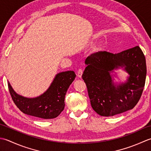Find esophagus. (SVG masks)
Listing matches in <instances>:
<instances>
[{
	"instance_id": "esophagus-1",
	"label": "esophagus",
	"mask_w": 151,
	"mask_h": 151,
	"mask_svg": "<svg viewBox=\"0 0 151 151\" xmlns=\"http://www.w3.org/2000/svg\"><path fill=\"white\" fill-rule=\"evenodd\" d=\"M83 71L82 69H79V70H78V72H77V74H78V78H81L82 74H83Z\"/></svg>"
}]
</instances>
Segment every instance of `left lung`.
<instances>
[{
    "mask_svg": "<svg viewBox=\"0 0 151 151\" xmlns=\"http://www.w3.org/2000/svg\"><path fill=\"white\" fill-rule=\"evenodd\" d=\"M82 75L87 87L93 109L98 115L111 116L133 109L139 101L145 83V57L139 46L113 54L99 51L85 60ZM124 67L130 76L117 86L110 74L113 69Z\"/></svg>",
    "mask_w": 151,
    "mask_h": 151,
    "instance_id": "8db88e82",
    "label": "left lung"
}]
</instances>
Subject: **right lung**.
Masks as SVG:
<instances>
[{"label": "right lung", "mask_w": 151, "mask_h": 151, "mask_svg": "<svg viewBox=\"0 0 151 151\" xmlns=\"http://www.w3.org/2000/svg\"><path fill=\"white\" fill-rule=\"evenodd\" d=\"M73 71L58 73L50 87L40 96L29 98L17 94L8 81L9 91L14 104L24 114L50 119L56 118L64 109L67 90L76 78Z\"/></svg>", "instance_id": "right-lung-1"}]
</instances>
